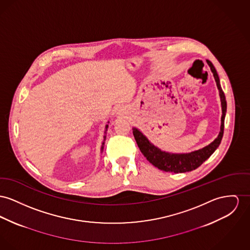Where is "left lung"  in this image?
<instances>
[{
	"instance_id": "8db88e82",
	"label": "left lung",
	"mask_w": 250,
	"mask_h": 250,
	"mask_svg": "<svg viewBox=\"0 0 250 250\" xmlns=\"http://www.w3.org/2000/svg\"><path fill=\"white\" fill-rule=\"evenodd\" d=\"M207 62L210 66L216 82L217 87L220 93L221 103H222V113H223L222 119H221L222 121L221 131L218 137L212 143H210L208 146L201 150H195L190 153L173 154V153H168L157 149L152 144H150L149 140L137 129L133 128V136L142 154L153 166L156 167L157 168L163 171L181 173L186 171H191L197 168L215 151L222 141L223 134H224V127H225V117L227 112V100H226L225 94L222 90V87L220 85V81H219V77H218L215 67L213 66V64L209 61H207Z\"/></svg>"
}]
</instances>
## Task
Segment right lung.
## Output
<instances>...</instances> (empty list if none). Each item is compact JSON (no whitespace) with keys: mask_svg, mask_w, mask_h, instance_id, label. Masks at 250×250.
Instances as JSON below:
<instances>
[{"mask_svg":"<svg viewBox=\"0 0 250 250\" xmlns=\"http://www.w3.org/2000/svg\"><path fill=\"white\" fill-rule=\"evenodd\" d=\"M107 128H108V125H106V131H107ZM105 137V136H104ZM104 144V143H103ZM102 149H103V146H102Z\"/></svg>","mask_w":250,"mask_h":250,"instance_id":"right-lung-1","label":"right lung"}]
</instances>
